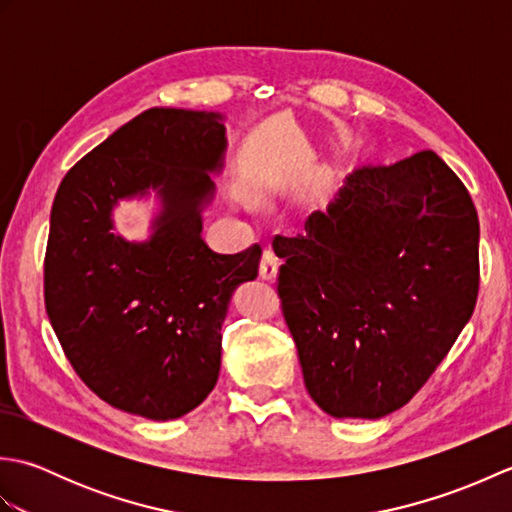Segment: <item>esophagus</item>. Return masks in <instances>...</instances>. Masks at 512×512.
Returning a JSON list of instances; mask_svg holds the SVG:
<instances>
[{
  "label": "esophagus",
  "mask_w": 512,
  "mask_h": 512,
  "mask_svg": "<svg viewBox=\"0 0 512 512\" xmlns=\"http://www.w3.org/2000/svg\"><path fill=\"white\" fill-rule=\"evenodd\" d=\"M279 257L273 253V250H264L262 262H259V277L266 281H275L279 273Z\"/></svg>",
  "instance_id": "34e87169"
}]
</instances>
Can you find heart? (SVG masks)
Listing matches in <instances>:
<instances>
[{
	"label": "heart",
	"instance_id": "heart-1",
	"mask_svg": "<svg viewBox=\"0 0 512 512\" xmlns=\"http://www.w3.org/2000/svg\"><path fill=\"white\" fill-rule=\"evenodd\" d=\"M244 200H248V198H244Z\"/></svg>",
	"mask_w": 512,
	"mask_h": 512
}]
</instances>
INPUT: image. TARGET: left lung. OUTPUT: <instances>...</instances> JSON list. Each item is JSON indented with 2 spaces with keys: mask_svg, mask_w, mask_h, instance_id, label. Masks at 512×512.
I'll return each instance as SVG.
<instances>
[{
  "mask_svg": "<svg viewBox=\"0 0 512 512\" xmlns=\"http://www.w3.org/2000/svg\"><path fill=\"white\" fill-rule=\"evenodd\" d=\"M279 297L306 389L332 418L376 420L427 383L469 323L480 222L433 151L354 171L306 233L277 235Z\"/></svg>",
  "mask_w": 512,
  "mask_h": 512,
  "instance_id": "left-lung-1",
  "label": "left lung"
}]
</instances>
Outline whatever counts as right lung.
<instances>
[{
  "label": "right lung",
  "mask_w": 512,
  "mask_h": 512,
  "mask_svg": "<svg viewBox=\"0 0 512 512\" xmlns=\"http://www.w3.org/2000/svg\"><path fill=\"white\" fill-rule=\"evenodd\" d=\"M226 116L151 107L65 173L50 213L46 310L74 372L134 416L173 420L211 394L233 292L262 248L215 253L202 213L224 169ZM155 195L147 240L115 231L121 201Z\"/></svg>",
  "instance_id": "obj_1"
}]
</instances>
